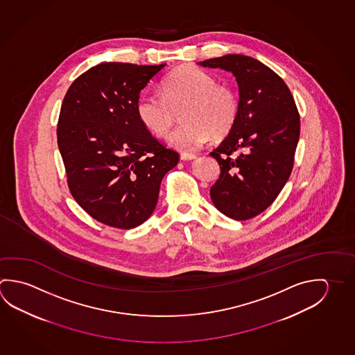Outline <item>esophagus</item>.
<instances>
[{"mask_svg": "<svg viewBox=\"0 0 355 355\" xmlns=\"http://www.w3.org/2000/svg\"><path fill=\"white\" fill-rule=\"evenodd\" d=\"M180 159L182 161H192V159H196V155H193V153H180Z\"/></svg>", "mask_w": 355, "mask_h": 355, "instance_id": "esophagus-1", "label": "esophagus"}]
</instances>
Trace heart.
Listing matches in <instances>:
<instances>
[{
  "label": "heart",
  "mask_w": 355,
  "mask_h": 355,
  "mask_svg": "<svg viewBox=\"0 0 355 355\" xmlns=\"http://www.w3.org/2000/svg\"><path fill=\"white\" fill-rule=\"evenodd\" d=\"M183 123L171 132L167 144L193 150L211 138L230 133L238 117V98L232 88L218 85L213 76L193 66L172 71L162 82L161 94H144L136 105L139 122L156 137L173 125L175 112Z\"/></svg>",
  "instance_id": "1"
}]
</instances>
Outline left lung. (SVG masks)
<instances>
[{
  "mask_svg": "<svg viewBox=\"0 0 355 355\" xmlns=\"http://www.w3.org/2000/svg\"><path fill=\"white\" fill-rule=\"evenodd\" d=\"M198 64L236 77V123L209 153L220 167L211 198L224 216L245 220L266 211L289 180L300 132L298 110L284 81L253 57L227 55Z\"/></svg>",
  "mask_w": 355,
  "mask_h": 355,
  "instance_id": "left-lung-1",
  "label": "left lung"
}]
</instances>
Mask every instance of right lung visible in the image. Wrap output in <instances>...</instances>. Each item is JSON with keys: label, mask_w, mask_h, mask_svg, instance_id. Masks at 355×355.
I'll use <instances>...</instances> for the list:
<instances>
[{"label": "right lung", "mask_w": 355, "mask_h": 355, "mask_svg": "<svg viewBox=\"0 0 355 355\" xmlns=\"http://www.w3.org/2000/svg\"><path fill=\"white\" fill-rule=\"evenodd\" d=\"M164 66L100 63L76 78L63 98L57 142L69 191L101 223L131 230L146 222L163 177L180 161L136 112L141 91Z\"/></svg>", "instance_id": "add662e5"}]
</instances>
